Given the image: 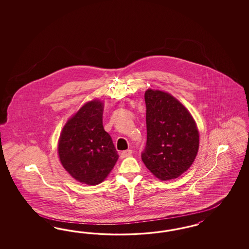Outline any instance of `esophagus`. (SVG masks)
Segmentation results:
<instances>
[{
	"label": "esophagus",
	"instance_id": "esophagus-1",
	"mask_svg": "<svg viewBox=\"0 0 249 249\" xmlns=\"http://www.w3.org/2000/svg\"><path fill=\"white\" fill-rule=\"evenodd\" d=\"M132 153L131 150H127V151H122L121 153V157L122 159L127 158L128 156H130Z\"/></svg>",
	"mask_w": 249,
	"mask_h": 249
}]
</instances>
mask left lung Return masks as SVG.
Instances as JSON below:
<instances>
[{"instance_id": "1", "label": "left lung", "mask_w": 249, "mask_h": 249, "mask_svg": "<svg viewBox=\"0 0 249 249\" xmlns=\"http://www.w3.org/2000/svg\"><path fill=\"white\" fill-rule=\"evenodd\" d=\"M147 142L142 160L161 181L178 178L193 164L199 149L196 121L186 107L169 93L148 89Z\"/></svg>"}]
</instances>
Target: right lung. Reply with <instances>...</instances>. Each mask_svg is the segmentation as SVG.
I'll use <instances>...</instances> for the list:
<instances>
[{"instance_id":"right-lung-1","label":"right lung","mask_w":249,"mask_h":249,"mask_svg":"<svg viewBox=\"0 0 249 249\" xmlns=\"http://www.w3.org/2000/svg\"><path fill=\"white\" fill-rule=\"evenodd\" d=\"M103 103L92 100L68 120L62 129L58 154L61 163L76 181L88 185L102 182L119 155L102 123Z\"/></svg>"}]
</instances>
